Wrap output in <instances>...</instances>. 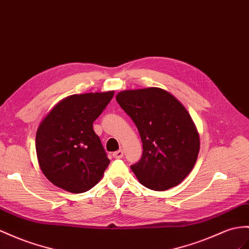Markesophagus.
<instances>
[{"instance_id":"obj_1","label":"esophagus","mask_w":249,"mask_h":249,"mask_svg":"<svg viewBox=\"0 0 249 249\" xmlns=\"http://www.w3.org/2000/svg\"><path fill=\"white\" fill-rule=\"evenodd\" d=\"M112 156H113V158H116V159H122L123 156H124V151L122 149H120L116 152H113Z\"/></svg>"}]
</instances>
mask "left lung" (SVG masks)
<instances>
[{
	"instance_id": "obj_1",
	"label": "left lung",
	"mask_w": 249,
	"mask_h": 249,
	"mask_svg": "<svg viewBox=\"0 0 249 249\" xmlns=\"http://www.w3.org/2000/svg\"><path fill=\"white\" fill-rule=\"evenodd\" d=\"M116 99L143 143L141 159L130 166L140 183L157 191L180 184L193 170L200 150L199 133L185 107L157 87L124 90Z\"/></svg>"
}]
</instances>
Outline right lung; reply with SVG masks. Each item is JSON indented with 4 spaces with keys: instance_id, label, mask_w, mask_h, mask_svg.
<instances>
[{
    "instance_id": "right-lung-1",
    "label": "right lung",
    "mask_w": 249,
    "mask_h": 249,
    "mask_svg": "<svg viewBox=\"0 0 249 249\" xmlns=\"http://www.w3.org/2000/svg\"><path fill=\"white\" fill-rule=\"evenodd\" d=\"M113 94L70 95L42 121L36 136V157L43 174L55 186L81 194L102 179L110 160L92 124Z\"/></svg>"
}]
</instances>
